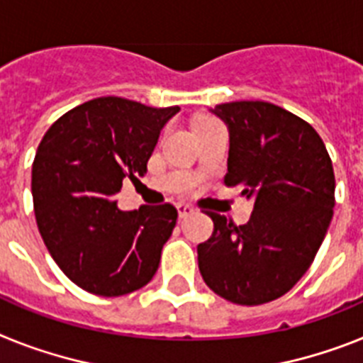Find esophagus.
<instances>
[{
  "mask_svg": "<svg viewBox=\"0 0 363 363\" xmlns=\"http://www.w3.org/2000/svg\"><path fill=\"white\" fill-rule=\"evenodd\" d=\"M177 212H179V218L184 219V218H188V216L194 214V212H196V208H194L191 205H186V203H179V205H177Z\"/></svg>",
  "mask_w": 363,
  "mask_h": 363,
  "instance_id": "obj_1",
  "label": "esophagus"
}]
</instances>
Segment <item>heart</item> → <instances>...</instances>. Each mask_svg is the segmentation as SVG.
Here are the masks:
<instances>
[{
  "label": "heart",
  "mask_w": 363,
  "mask_h": 363,
  "mask_svg": "<svg viewBox=\"0 0 363 363\" xmlns=\"http://www.w3.org/2000/svg\"><path fill=\"white\" fill-rule=\"evenodd\" d=\"M212 118H208V116H197L196 120H194V127H197V125H205V123H212Z\"/></svg>",
  "instance_id": "heart-1"
}]
</instances>
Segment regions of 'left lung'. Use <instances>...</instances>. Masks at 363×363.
<instances>
[{
    "label": "left lung",
    "mask_w": 363,
    "mask_h": 363,
    "mask_svg": "<svg viewBox=\"0 0 363 363\" xmlns=\"http://www.w3.org/2000/svg\"><path fill=\"white\" fill-rule=\"evenodd\" d=\"M228 127L225 184L252 201L245 225L206 212L214 233L197 245L210 290L257 306L290 291L312 266L334 214L336 179L321 136L299 116L267 101L214 108Z\"/></svg>",
    "instance_id": "8db88e82"
}]
</instances>
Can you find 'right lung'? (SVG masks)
Here are the masks:
<instances>
[{
    "label": "right lung",
    "mask_w": 363,
    "mask_h": 363,
    "mask_svg": "<svg viewBox=\"0 0 363 363\" xmlns=\"http://www.w3.org/2000/svg\"><path fill=\"white\" fill-rule=\"evenodd\" d=\"M179 106L123 97L90 99L51 125L33 162L38 230L57 266L88 294L120 297L144 288L177 223L169 203L123 212L114 196L147 160Z\"/></svg>",
    "instance_id": "right-lung-1"
}]
</instances>
